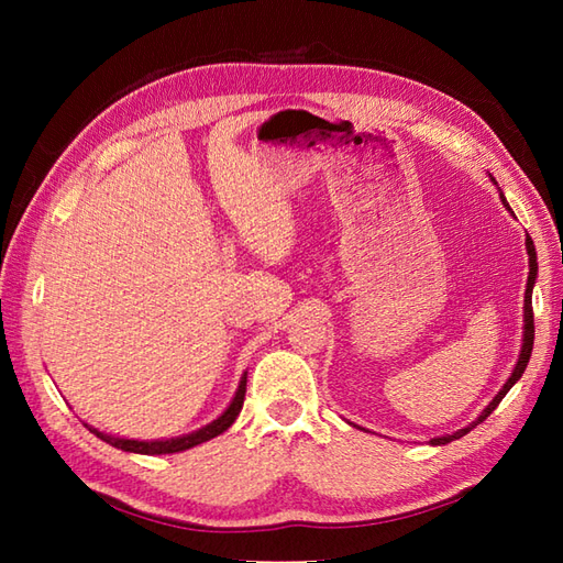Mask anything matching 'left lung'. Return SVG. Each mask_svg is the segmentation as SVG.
<instances>
[{
	"label": "left lung",
	"mask_w": 563,
	"mask_h": 563,
	"mask_svg": "<svg viewBox=\"0 0 563 563\" xmlns=\"http://www.w3.org/2000/svg\"><path fill=\"white\" fill-rule=\"evenodd\" d=\"M504 198V196H500ZM504 206L508 208V202H506V198H504ZM510 210V208H508ZM525 246H528V256H530V275H528V288H525V333H522V351H520V357H518V365H516V369H512V375L508 377V382L504 385V389H500L496 397H494V401L486 406V409L482 411V416L476 418V421L472 423V426H466V428H462V430H457V433H452V435H442V438H433L430 442H433V445H445V442H452V440H457V438H462V435H466L470 433L472 428H476L479 426L482 421H486L488 416H492V411L496 409V406L500 404V399L506 397L508 394V389L516 385V382L522 377V373H525V367H528V363H530V355H532V343H534V314H532V285H534V278H537V251H534V244H532V239L528 236L525 239Z\"/></svg>",
	"instance_id": "8db88e82"
}]
</instances>
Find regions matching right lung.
<instances>
[{
    "label": "right lung",
    "instance_id": "1",
    "mask_svg": "<svg viewBox=\"0 0 563 563\" xmlns=\"http://www.w3.org/2000/svg\"><path fill=\"white\" fill-rule=\"evenodd\" d=\"M244 394H246V375L239 382V389L234 394L232 404L227 406V411L218 418V421H212L210 426L196 430V433H188L184 438H172V440H128V438H113V435H106L97 428H89L93 435L101 438L103 442H109V445L118 448V450H125V452H137V454H172V452H184L200 445V442H208L210 438H218L220 433H224L227 428L234 423V418L242 411V404H244Z\"/></svg>",
    "mask_w": 563,
    "mask_h": 563
}]
</instances>
